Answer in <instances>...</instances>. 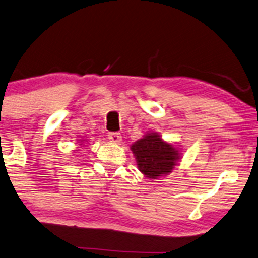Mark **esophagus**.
Wrapping results in <instances>:
<instances>
[{
    "instance_id": "34e87169",
    "label": "esophagus",
    "mask_w": 258,
    "mask_h": 258,
    "mask_svg": "<svg viewBox=\"0 0 258 258\" xmlns=\"http://www.w3.org/2000/svg\"><path fill=\"white\" fill-rule=\"evenodd\" d=\"M108 138L113 143H120L121 142V135L117 132H109L108 133Z\"/></svg>"
}]
</instances>
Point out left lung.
Returning <instances> with one entry per match:
<instances>
[{"mask_svg":"<svg viewBox=\"0 0 258 258\" xmlns=\"http://www.w3.org/2000/svg\"><path fill=\"white\" fill-rule=\"evenodd\" d=\"M131 149L137 159L139 170L151 179L172 172L179 159V151L155 133L139 139Z\"/></svg>","mask_w":258,"mask_h":258,"instance_id":"8db88e82","label":"left lung"}]
</instances>
